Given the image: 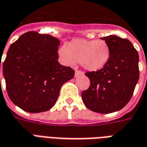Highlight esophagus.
Listing matches in <instances>:
<instances>
[{
    "mask_svg": "<svg viewBox=\"0 0 147 147\" xmlns=\"http://www.w3.org/2000/svg\"><path fill=\"white\" fill-rule=\"evenodd\" d=\"M83 72L80 70H76V72H75V77L80 76H83Z\"/></svg>",
    "mask_w": 147,
    "mask_h": 147,
    "instance_id": "esophagus-1",
    "label": "esophagus"
}]
</instances>
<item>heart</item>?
<instances>
[{"instance_id": "heart-1", "label": "heart", "mask_w": 147, "mask_h": 147, "mask_svg": "<svg viewBox=\"0 0 147 147\" xmlns=\"http://www.w3.org/2000/svg\"><path fill=\"white\" fill-rule=\"evenodd\" d=\"M59 54L65 64L80 63L86 70L96 71L105 67L109 62L110 48L102 40L74 39L60 49Z\"/></svg>"}]
</instances>
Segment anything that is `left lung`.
Segmentation results:
<instances>
[{
	"mask_svg": "<svg viewBox=\"0 0 147 147\" xmlns=\"http://www.w3.org/2000/svg\"><path fill=\"white\" fill-rule=\"evenodd\" d=\"M101 38L109 45L110 58L102 69L85 73L90 84L82 92V98L91 111L110 113L123 109L132 96L139 78V53L126 38Z\"/></svg>",
	"mask_w": 147,
	"mask_h": 147,
	"instance_id": "1",
	"label": "left lung"
}]
</instances>
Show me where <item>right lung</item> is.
Instances as JSON below:
<instances>
[{"label": "right lung", "mask_w": 147, "mask_h": 147, "mask_svg": "<svg viewBox=\"0 0 147 147\" xmlns=\"http://www.w3.org/2000/svg\"><path fill=\"white\" fill-rule=\"evenodd\" d=\"M59 45L60 41L49 34L29 31L10 45L3 75L9 98L23 110L50 109L62 85L74 77L71 67L57 61Z\"/></svg>", "instance_id": "right-lung-1"}]
</instances>
